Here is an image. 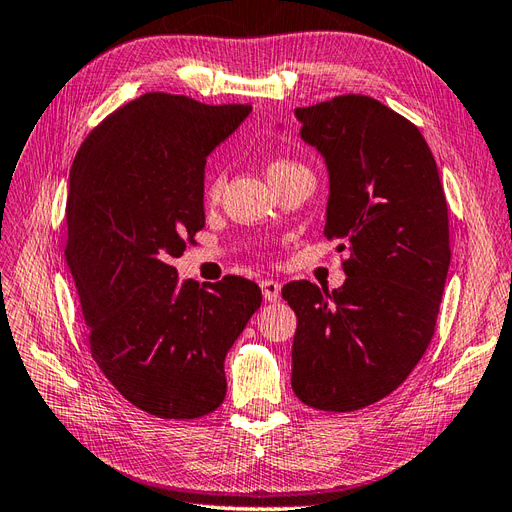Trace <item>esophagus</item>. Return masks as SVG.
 Instances as JSON below:
<instances>
[{
  "label": "esophagus",
  "instance_id": "34e87169",
  "mask_svg": "<svg viewBox=\"0 0 512 512\" xmlns=\"http://www.w3.org/2000/svg\"><path fill=\"white\" fill-rule=\"evenodd\" d=\"M261 294H264V298H266L268 302L281 300V283L274 281V279L261 281Z\"/></svg>",
  "mask_w": 512,
  "mask_h": 512
}]
</instances>
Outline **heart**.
I'll use <instances>...</instances> for the list:
<instances>
[{"mask_svg": "<svg viewBox=\"0 0 512 512\" xmlns=\"http://www.w3.org/2000/svg\"><path fill=\"white\" fill-rule=\"evenodd\" d=\"M285 165H289V163H283V160H279V163H274L270 169H276V167H285ZM223 175H212L210 178V182H208V191H206V195H208V199H218V195H221V191H223Z\"/></svg>", "mask_w": 512, "mask_h": 512, "instance_id": "heart-1", "label": "heart"}]
</instances>
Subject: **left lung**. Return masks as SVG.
Listing matches in <instances>:
<instances>
[{
  "label": "left lung",
  "instance_id": "8db88e82",
  "mask_svg": "<svg viewBox=\"0 0 512 512\" xmlns=\"http://www.w3.org/2000/svg\"><path fill=\"white\" fill-rule=\"evenodd\" d=\"M328 169L324 236L341 240L345 283L296 281L291 388L324 412H354L397 390L427 352L450 266L448 208L420 130L371 96L294 111Z\"/></svg>",
  "mask_w": 512,
  "mask_h": 512
}]
</instances>
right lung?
<instances>
[{"instance_id":"add662e5","label":"right lung","mask_w":512,"mask_h":512,"mask_svg":"<svg viewBox=\"0 0 512 512\" xmlns=\"http://www.w3.org/2000/svg\"><path fill=\"white\" fill-rule=\"evenodd\" d=\"M248 113L143 94L87 135L70 169L64 253L92 356L158 418H201L223 403L225 356L261 304L242 276L199 287L171 266L206 225L208 154Z\"/></svg>"}]
</instances>
